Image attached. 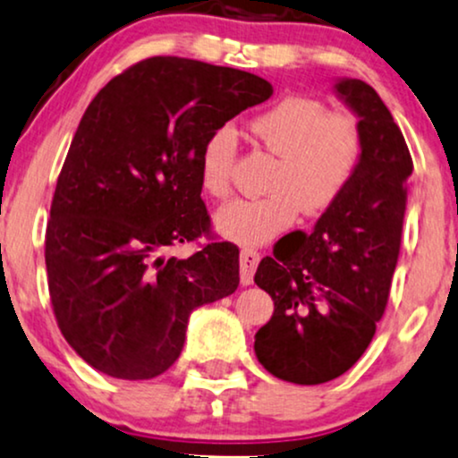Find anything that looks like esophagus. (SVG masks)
Here are the masks:
<instances>
[{
    "label": "esophagus",
    "mask_w": 458,
    "mask_h": 458,
    "mask_svg": "<svg viewBox=\"0 0 458 458\" xmlns=\"http://www.w3.org/2000/svg\"><path fill=\"white\" fill-rule=\"evenodd\" d=\"M259 264V253L253 249H242L241 251V283L242 285H251L253 272Z\"/></svg>",
    "instance_id": "34e87169"
}]
</instances>
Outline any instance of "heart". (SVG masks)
<instances>
[{
    "instance_id": "1",
    "label": "heart",
    "mask_w": 458,
    "mask_h": 458,
    "mask_svg": "<svg viewBox=\"0 0 458 458\" xmlns=\"http://www.w3.org/2000/svg\"><path fill=\"white\" fill-rule=\"evenodd\" d=\"M249 131L279 156L268 179L270 196L233 200L213 216V228L225 241L259 247L285 233L304 216H319L343 196L361 158V132L355 118L327 114L321 101L283 97L249 120ZM236 135L219 126L205 139L199 156L202 192L224 199L230 192V169Z\"/></svg>"
}]
</instances>
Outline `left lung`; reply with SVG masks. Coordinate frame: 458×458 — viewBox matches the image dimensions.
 Here are the masks:
<instances>
[{
    "instance_id": "obj_1",
    "label": "left lung",
    "mask_w": 458,
    "mask_h": 458,
    "mask_svg": "<svg viewBox=\"0 0 458 458\" xmlns=\"http://www.w3.org/2000/svg\"><path fill=\"white\" fill-rule=\"evenodd\" d=\"M332 90L359 120L355 175L310 234L281 239L253 276L275 302L256 334V357L293 385L338 378L372 343L389 300L412 175L406 141L378 92L352 78L334 80Z\"/></svg>"
}]
</instances>
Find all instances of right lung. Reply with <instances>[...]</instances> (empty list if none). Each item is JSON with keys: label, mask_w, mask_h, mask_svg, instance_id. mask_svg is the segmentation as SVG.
<instances>
[{"label": "right lung", "mask_w": 458, "mask_h": 458, "mask_svg": "<svg viewBox=\"0 0 458 458\" xmlns=\"http://www.w3.org/2000/svg\"><path fill=\"white\" fill-rule=\"evenodd\" d=\"M270 95L241 69L152 56L86 107L52 199L46 270L61 334L89 366L123 380L166 372L192 310L239 287L233 242L186 259L162 249L209 230L205 139Z\"/></svg>", "instance_id": "1"}]
</instances>
